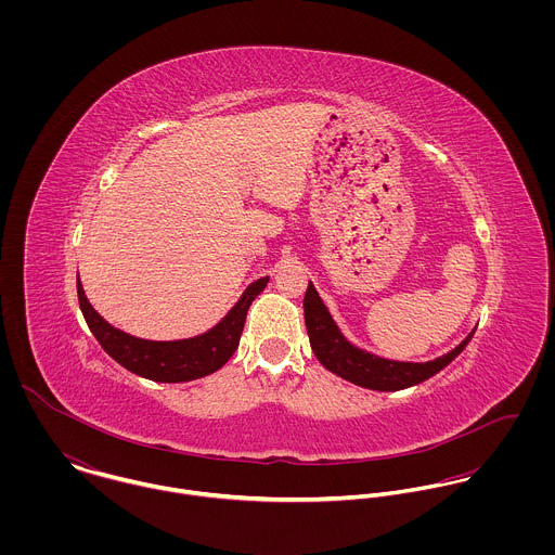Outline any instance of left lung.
<instances>
[{"mask_svg": "<svg viewBox=\"0 0 555 555\" xmlns=\"http://www.w3.org/2000/svg\"><path fill=\"white\" fill-rule=\"evenodd\" d=\"M304 312H306V326L310 335L312 350L318 361L333 374L341 376L348 383H354L365 389L374 391H399L412 385H418L434 374H438L442 367H447L473 339L475 331L451 352L427 361V363H403V361H389L383 357H376L372 352H365L357 346H352L333 318L324 308L322 299L318 297L314 284L310 282L306 299H304Z\"/></svg>", "mask_w": 555, "mask_h": 555, "instance_id": "1", "label": "left lung"}]
</instances>
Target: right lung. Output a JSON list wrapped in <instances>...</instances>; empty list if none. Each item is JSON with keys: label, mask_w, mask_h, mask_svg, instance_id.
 <instances>
[{"label": "right lung", "mask_w": 555, "mask_h": 555, "mask_svg": "<svg viewBox=\"0 0 555 555\" xmlns=\"http://www.w3.org/2000/svg\"><path fill=\"white\" fill-rule=\"evenodd\" d=\"M269 278H260L247 286L243 297L233 306V310L222 318L214 328L203 335L175 339V341H154L128 335L100 317L85 297L77 275L79 306L87 326L100 346L126 370L156 383H188L214 374L220 370L237 350L241 331L245 324L247 310L251 301L264 291Z\"/></svg>", "instance_id": "add662e5"}]
</instances>
